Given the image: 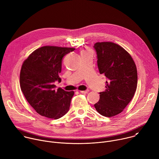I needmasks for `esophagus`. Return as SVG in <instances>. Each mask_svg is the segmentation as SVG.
I'll list each match as a JSON object with an SVG mask.
<instances>
[{"label":"esophagus","instance_id":"34e87169","mask_svg":"<svg viewBox=\"0 0 159 159\" xmlns=\"http://www.w3.org/2000/svg\"><path fill=\"white\" fill-rule=\"evenodd\" d=\"M89 90H80V93H82V94H87V93H89Z\"/></svg>","mask_w":159,"mask_h":159}]
</instances>
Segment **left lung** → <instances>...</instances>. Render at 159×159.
I'll return each mask as SVG.
<instances>
[{
  "label": "left lung",
  "instance_id": "1",
  "mask_svg": "<svg viewBox=\"0 0 159 159\" xmlns=\"http://www.w3.org/2000/svg\"><path fill=\"white\" fill-rule=\"evenodd\" d=\"M101 74L107 79L106 90L99 93L96 111L106 117L121 112L134 96L137 87V66L131 55L112 42H98L94 45Z\"/></svg>",
  "mask_w": 159,
  "mask_h": 159
}]
</instances>
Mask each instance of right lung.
<instances>
[{
  "label": "right lung",
  "instance_id": "right-lung-1",
  "mask_svg": "<svg viewBox=\"0 0 159 159\" xmlns=\"http://www.w3.org/2000/svg\"><path fill=\"white\" fill-rule=\"evenodd\" d=\"M73 48L44 46L34 50L22 63L20 86L29 104L39 115L57 120L69 111L74 91L55 90L61 81L63 57Z\"/></svg>",
  "mask_w": 159,
  "mask_h": 159
}]
</instances>
